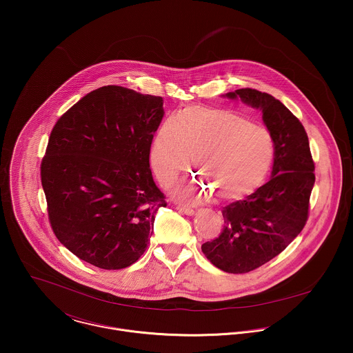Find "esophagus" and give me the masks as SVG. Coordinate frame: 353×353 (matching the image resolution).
<instances>
[{"label": "esophagus", "mask_w": 353, "mask_h": 353, "mask_svg": "<svg viewBox=\"0 0 353 353\" xmlns=\"http://www.w3.org/2000/svg\"><path fill=\"white\" fill-rule=\"evenodd\" d=\"M176 209H178L179 212L188 214V216H193V214H194V209L190 208V206H186V205H178Z\"/></svg>", "instance_id": "34e87169"}]
</instances>
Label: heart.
I'll return each instance as SVG.
<instances>
[{
    "mask_svg": "<svg viewBox=\"0 0 353 353\" xmlns=\"http://www.w3.org/2000/svg\"><path fill=\"white\" fill-rule=\"evenodd\" d=\"M272 136L227 108L188 107L164 119L152 140L150 161L157 179L172 185L193 161L202 179L176 190L178 197L203 200L219 194L234 201L252 193L273 163Z\"/></svg>",
    "mask_w": 353,
    "mask_h": 353,
    "instance_id": "obj_1",
    "label": "heart"
}]
</instances>
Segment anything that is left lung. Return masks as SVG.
<instances>
[{"label": "left lung", "instance_id": "obj_1", "mask_svg": "<svg viewBox=\"0 0 353 353\" xmlns=\"http://www.w3.org/2000/svg\"><path fill=\"white\" fill-rule=\"evenodd\" d=\"M225 97L259 108L274 145L269 182L245 200L224 206L223 232L201 246L216 268L238 274L269 262L301 234L308 219L315 167L302 122L281 101L252 88Z\"/></svg>", "mask_w": 353, "mask_h": 353}]
</instances>
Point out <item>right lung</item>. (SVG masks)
I'll return each instance as SVG.
<instances>
[{
	"label": "right lung",
	"instance_id": "1",
	"mask_svg": "<svg viewBox=\"0 0 353 353\" xmlns=\"http://www.w3.org/2000/svg\"><path fill=\"white\" fill-rule=\"evenodd\" d=\"M163 98L119 85L98 88L54 125L41 164L51 228L80 259L115 270L147 250L165 197L150 150Z\"/></svg>",
	"mask_w": 353,
	"mask_h": 353
}]
</instances>
